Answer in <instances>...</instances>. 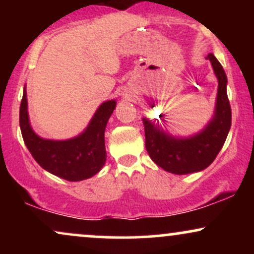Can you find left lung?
Returning a JSON list of instances; mask_svg holds the SVG:
<instances>
[{"label": "left lung", "mask_w": 254, "mask_h": 254, "mask_svg": "<svg viewBox=\"0 0 254 254\" xmlns=\"http://www.w3.org/2000/svg\"><path fill=\"white\" fill-rule=\"evenodd\" d=\"M206 60L210 61L214 68L218 89L214 117L200 132L179 138L166 132L159 122L142 119L145 149L157 166L170 173L182 176L203 171L216 159L228 136L232 125V110L227 95L226 72L214 55L209 54Z\"/></svg>", "instance_id": "8db88e82"}]
</instances>
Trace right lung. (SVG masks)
I'll list each match as a JSON object with an SVG mask.
<instances>
[{
  "instance_id": "obj_1",
  "label": "right lung",
  "mask_w": 254,
  "mask_h": 254,
  "mask_svg": "<svg viewBox=\"0 0 254 254\" xmlns=\"http://www.w3.org/2000/svg\"><path fill=\"white\" fill-rule=\"evenodd\" d=\"M26 97L25 87L20 105V129L26 147L40 167L68 182L95 176L106 161L105 129L116 109V100L101 104L82 133L65 141H54L42 138L32 129Z\"/></svg>"
}]
</instances>
